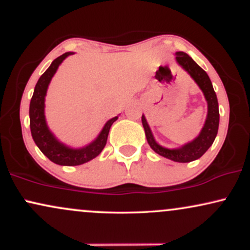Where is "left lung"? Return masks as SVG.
Segmentation results:
<instances>
[{"label": "left lung", "mask_w": 250, "mask_h": 250, "mask_svg": "<svg viewBox=\"0 0 250 250\" xmlns=\"http://www.w3.org/2000/svg\"><path fill=\"white\" fill-rule=\"evenodd\" d=\"M175 55H176L177 63L197 83V85H199L201 90H202L203 95L206 97V101H207L208 104V114L205 125H203L199 136L194 139L191 142L186 143L185 146L180 148L168 149L162 147V146H160L159 143L155 141L153 133H151L150 128H149V125L145 115H142V125L143 128H145L146 137H147L149 146H150V148L153 149L155 153L161 155L163 157H167L171 161L187 163L200 159L208 150L209 147L213 145L215 137L217 135V130H219V103H217L216 94H215L213 84H211L208 74L190 56L183 53V51H177Z\"/></svg>", "instance_id": "obj_1"}]
</instances>
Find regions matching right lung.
<instances>
[{
	"instance_id": "add662e5",
	"label": "right lung",
	"mask_w": 250,
	"mask_h": 250,
	"mask_svg": "<svg viewBox=\"0 0 250 250\" xmlns=\"http://www.w3.org/2000/svg\"><path fill=\"white\" fill-rule=\"evenodd\" d=\"M74 53H64L51 62L50 67L48 68L42 76L37 81L35 89H34L33 97L30 100L29 117H30V131L36 146L40 148L51 162L60 166H79L90 161L96 157L104 148L107 143L108 134L110 130L111 125L116 121L115 116L105 123L104 127L99 134V136L93 142L83 148H69L63 145L54 136L53 133L48 128L44 116V97L47 94L48 85L55 75L57 68L63 62V60Z\"/></svg>"
}]
</instances>
